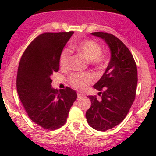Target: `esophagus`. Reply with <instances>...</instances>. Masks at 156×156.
Returning <instances> with one entry per match:
<instances>
[{
    "label": "esophagus",
    "mask_w": 156,
    "mask_h": 156,
    "mask_svg": "<svg viewBox=\"0 0 156 156\" xmlns=\"http://www.w3.org/2000/svg\"><path fill=\"white\" fill-rule=\"evenodd\" d=\"M83 96H85V94L83 93H82V92H78L77 93V97H78V98L83 97Z\"/></svg>",
    "instance_id": "34e87169"
}]
</instances>
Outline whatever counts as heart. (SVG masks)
Wrapping results in <instances>:
<instances>
[{"label":"heart","mask_w":156,"mask_h":156,"mask_svg":"<svg viewBox=\"0 0 156 156\" xmlns=\"http://www.w3.org/2000/svg\"><path fill=\"white\" fill-rule=\"evenodd\" d=\"M78 52L83 55L90 61V64L96 68L104 67L105 58L101 54L100 44L93 40H86L80 42L76 46L73 47ZM70 51L64 49L59 57V65L63 69H66L69 66ZM94 81V76L90 73H73L69 76V82L73 87L78 90H83L87 84Z\"/></svg>","instance_id":"b5f03b06"}]
</instances>
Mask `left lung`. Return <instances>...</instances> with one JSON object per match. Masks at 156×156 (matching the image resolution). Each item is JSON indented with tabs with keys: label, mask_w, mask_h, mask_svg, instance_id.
Segmentation results:
<instances>
[{
	"label": "left lung",
	"mask_w": 156,
	"mask_h": 156,
	"mask_svg": "<svg viewBox=\"0 0 156 156\" xmlns=\"http://www.w3.org/2000/svg\"><path fill=\"white\" fill-rule=\"evenodd\" d=\"M92 35L105 40L111 50V60L105 73L94 87L97 96H89L90 108L87 111L88 124L99 131L119 125L128 114L136 96L137 65L127 47L115 36L94 32Z\"/></svg>",
	"instance_id": "8db88e82"
}]
</instances>
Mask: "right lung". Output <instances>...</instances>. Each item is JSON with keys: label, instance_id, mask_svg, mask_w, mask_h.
I'll return each instance as SVG.
<instances>
[{"label": "right lung", "instance_id": "1", "mask_svg": "<svg viewBox=\"0 0 156 156\" xmlns=\"http://www.w3.org/2000/svg\"><path fill=\"white\" fill-rule=\"evenodd\" d=\"M74 32L44 33L30 44L18 68L19 97L34 122L54 130L66 123L77 94L66 87L58 91L51 87V75L59 70V57Z\"/></svg>", "mask_w": 156, "mask_h": 156}]
</instances>
